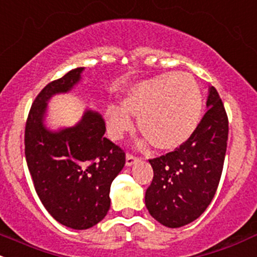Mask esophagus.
Masks as SVG:
<instances>
[{
  "mask_svg": "<svg viewBox=\"0 0 257 257\" xmlns=\"http://www.w3.org/2000/svg\"><path fill=\"white\" fill-rule=\"evenodd\" d=\"M136 162H137V158L135 157V156L130 155V153L126 155V166H127V167H131V166Z\"/></svg>",
  "mask_w": 257,
  "mask_h": 257,
  "instance_id": "34e87169",
  "label": "esophagus"
}]
</instances>
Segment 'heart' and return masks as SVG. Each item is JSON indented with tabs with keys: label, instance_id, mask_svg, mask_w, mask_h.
<instances>
[{
	"label": "heart",
	"instance_id": "obj_1",
	"mask_svg": "<svg viewBox=\"0 0 257 257\" xmlns=\"http://www.w3.org/2000/svg\"><path fill=\"white\" fill-rule=\"evenodd\" d=\"M203 97L199 85L187 73L163 74L139 81L126 90L121 107L110 105L105 116L110 136L121 140L132 128V120L158 151H174L193 136L200 122Z\"/></svg>",
	"mask_w": 257,
	"mask_h": 257
}]
</instances>
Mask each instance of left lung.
<instances>
[{"mask_svg":"<svg viewBox=\"0 0 257 257\" xmlns=\"http://www.w3.org/2000/svg\"><path fill=\"white\" fill-rule=\"evenodd\" d=\"M207 107L183 146L150 160L153 179L145 203L151 215L167 227L184 226L199 218L213 200L220 181L229 123L214 86H209Z\"/></svg>","mask_w":257,"mask_h":257,"instance_id":"left-lung-1","label":"left lung"}]
</instances>
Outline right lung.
Masks as SVG:
<instances>
[{
    "instance_id": "right-lung-1",
    "label": "right lung",
    "mask_w": 257,
    "mask_h": 257,
    "mask_svg": "<svg viewBox=\"0 0 257 257\" xmlns=\"http://www.w3.org/2000/svg\"><path fill=\"white\" fill-rule=\"evenodd\" d=\"M75 68L46 86L32 105L25 132V153L34 189L47 211L62 225L85 230L110 209V187L125 166V153L104 136L97 111L85 109L70 127L47 126L48 101L81 80Z\"/></svg>"
}]
</instances>
